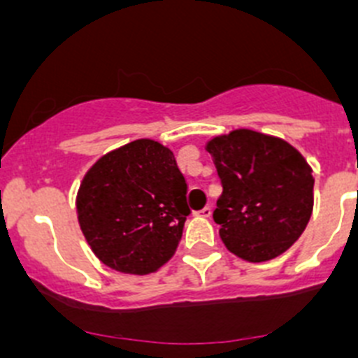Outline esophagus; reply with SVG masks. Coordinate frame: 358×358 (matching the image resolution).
<instances>
[{"mask_svg":"<svg viewBox=\"0 0 358 358\" xmlns=\"http://www.w3.org/2000/svg\"><path fill=\"white\" fill-rule=\"evenodd\" d=\"M196 215L210 217V215H212V208H210V206H205V208H201V210H199V212H196Z\"/></svg>","mask_w":358,"mask_h":358,"instance_id":"obj_1","label":"esophagus"}]
</instances>
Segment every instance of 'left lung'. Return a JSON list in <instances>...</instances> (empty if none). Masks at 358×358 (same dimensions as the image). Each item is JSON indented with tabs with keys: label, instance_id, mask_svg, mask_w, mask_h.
Instances as JSON below:
<instances>
[{
	"label": "left lung",
	"instance_id": "1",
	"mask_svg": "<svg viewBox=\"0 0 358 358\" xmlns=\"http://www.w3.org/2000/svg\"><path fill=\"white\" fill-rule=\"evenodd\" d=\"M222 196L213 220L233 255L250 263L277 258L299 240L315 205L313 169L285 139L235 129L206 143Z\"/></svg>",
	"mask_w": 358,
	"mask_h": 358
}]
</instances>
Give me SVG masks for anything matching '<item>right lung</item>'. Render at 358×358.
Here are the masks:
<instances>
[{
  "mask_svg": "<svg viewBox=\"0 0 358 358\" xmlns=\"http://www.w3.org/2000/svg\"><path fill=\"white\" fill-rule=\"evenodd\" d=\"M185 194L171 150L136 139L100 157L83 176L79 228L103 265L146 275L175 255L190 213Z\"/></svg>",
  "mask_w": 358,
  "mask_h": 358,
  "instance_id": "1",
  "label": "right lung"
}]
</instances>
